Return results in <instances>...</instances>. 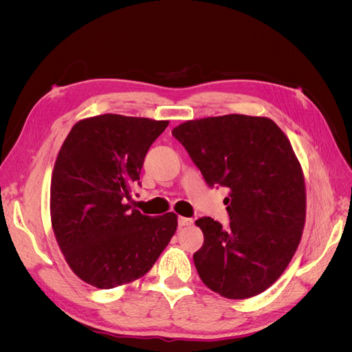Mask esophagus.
<instances>
[{
  "mask_svg": "<svg viewBox=\"0 0 352 352\" xmlns=\"http://www.w3.org/2000/svg\"><path fill=\"white\" fill-rule=\"evenodd\" d=\"M177 223H179V226L180 228H184V226H190L194 223V220L192 219H188V217H182L180 216L179 219H177Z\"/></svg>",
  "mask_w": 352,
  "mask_h": 352,
  "instance_id": "34e87169",
  "label": "esophagus"
}]
</instances>
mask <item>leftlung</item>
Masks as SVG:
<instances>
[{
	"label": "left lung",
	"instance_id": "1",
	"mask_svg": "<svg viewBox=\"0 0 352 352\" xmlns=\"http://www.w3.org/2000/svg\"><path fill=\"white\" fill-rule=\"evenodd\" d=\"M172 135L210 188L229 190V228L195 221L204 233L194 254L201 280L229 300L264 292L292 260L305 223L304 175L289 140L267 117L243 114L189 120Z\"/></svg>",
	"mask_w": 352,
	"mask_h": 352
}]
</instances>
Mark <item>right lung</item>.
<instances>
[{"label":"right lung","mask_w":352,"mask_h":352,"mask_svg":"<svg viewBox=\"0 0 352 352\" xmlns=\"http://www.w3.org/2000/svg\"><path fill=\"white\" fill-rule=\"evenodd\" d=\"M167 120L102 114L72 127L51 177V223L69 267L100 289L150 272L177 228L129 204L145 155Z\"/></svg>","instance_id":"1"}]
</instances>
